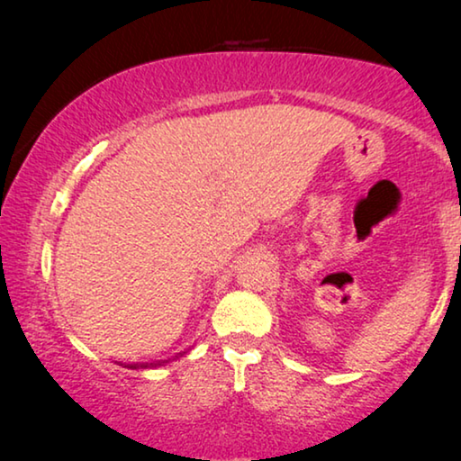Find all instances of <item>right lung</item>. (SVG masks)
<instances>
[{
	"label": "right lung",
	"instance_id": "add662e5",
	"mask_svg": "<svg viewBox=\"0 0 461 461\" xmlns=\"http://www.w3.org/2000/svg\"><path fill=\"white\" fill-rule=\"evenodd\" d=\"M131 367H134V369H136V365H131ZM138 367H140V365H138ZM142 367H149V365H142Z\"/></svg>",
	"mask_w": 461,
	"mask_h": 461
}]
</instances>
